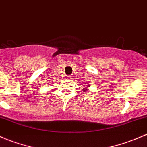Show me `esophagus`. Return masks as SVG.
Instances as JSON below:
<instances>
[{
  "instance_id": "34e87169",
  "label": "esophagus",
  "mask_w": 147,
  "mask_h": 147,
  "mask_svg": "<svg viewBox=\"0 0 147 147\" xmlns=\"http://www.w3.org/2000/svg\"><path fill=\"white\" fill-rule=\"evenodd\" d=\"M66 78H67V80H71V79H72V76H69V75H68V76L66 77Z\"/></svg>"
}]
</instances>
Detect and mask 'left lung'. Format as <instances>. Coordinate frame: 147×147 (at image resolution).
<instances>
[{"instance_id":"1","label":"left lung","mask_w":147,"mask_h":147,"mask_svg":"<svg viewBox=\"0 0 147 147\" xmlns=\"http://www.w3.org/2000/svg\"><path fill=\"white\" fill-rule=\"evenodd\" d=\"M86 89H87V88H84V89H83V91H82V92H84V91H86Z\"/></svg>"}]
</instances>
